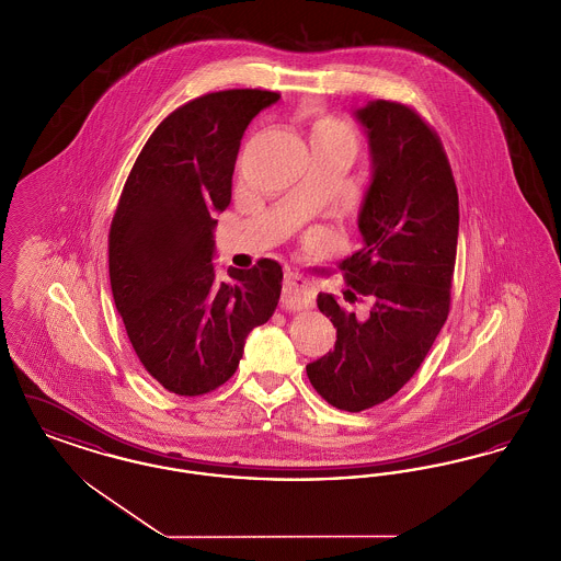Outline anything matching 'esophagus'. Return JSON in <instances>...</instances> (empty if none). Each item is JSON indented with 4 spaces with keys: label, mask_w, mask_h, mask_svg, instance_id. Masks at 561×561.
I'll return each instance as SVG.
<instances>
[{
    "label": "esophagus",
    "mask_w": 561,
    "mask_h": 561,
    "mask_svg": "<svg viewBox=\"0 0 561 561\" xmlns=\"http://www.w3.org/2000/svg\"><path fill=\"white\" fill-rule=\"evenodd\" d=\"M313 305V294L307 279L298 275H288L284 279V294H282V307L286 311H302Z\"/></svg>",
    "instance_id": "esophagus-1"
}]
</instances>
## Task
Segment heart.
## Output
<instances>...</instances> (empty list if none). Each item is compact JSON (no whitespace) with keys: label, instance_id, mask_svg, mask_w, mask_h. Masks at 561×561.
Here are the masks:
<instances>
[{"label":"heart","instance_id":"1","mask_svg":"<svg viewBox=\"0 0 561 561\" xmlns=\"http://www.w3.org/2000/svg\"><path fill=\"white\" fill-rule=\"evenodd\" d=\"M336 130H345V128H343L339 122H334V119H320V122H316L311 136H316V134L336 133Z\"/></svg>","mask_w":561,"mask_h":561}]
</instances>
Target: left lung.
I'll use <instances>...</instances> for the list:
<instances>
[{"label": "left lung", "instance_id": "obj_1", "mask_svg": "<svg viewBox=\"0 0 561 561\" xmlns=\"http://www.w3.org/2000/svg\"><path fill=\"white\" fill-rule=\"evenodd\" d=\"M353 115L368 140L370 187L357 216L362 248L341 268L370 311L357 318L332 294L318 296L336 345L307 364V376L334 408L362 412L400 391L448 320L458 193L444 147L419 113L370 101Z\"/></svg>", "mask_w": 561, "mask_h": 561}]
</instances>
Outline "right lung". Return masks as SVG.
<instances>
[{
	"label": "right lung",
	"mask_w": 561,
	"mask_h": 561,
	"mask_svg": "<svg viewBox=\"0 0 561 561\" xmlns=\"http://www.w3.org/2000/svg\"><path fill=\"white\" fill-rule=\"evenodd\" d=\"M279 101L267 90H225L172 111L149 136L108 233L111 293L134 351L163 389L204 396L240 366L248 334L273 316L279 263L216 277V214L248 124Z\"/></svg>",
	"instance_id": "obj_1"
}]
</instances>
